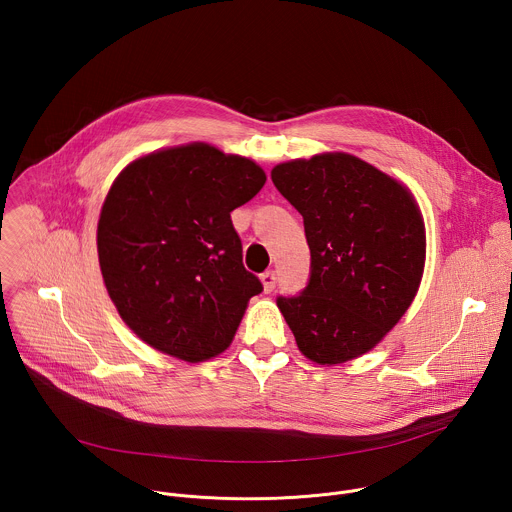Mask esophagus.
Returning a JSON list of instances; mask_svg holds the SVG:
<instances>
[{
	"label": "esophagus",
	"mask_w": 512,
	"mask_h": 512,
	"mask_svg": "<svg viewBox=\"0 0 512 512\" xmlns=\"http://www.w3.org/2000/svg\"><path fill=\"white\" fill-rule=\"evenodd\" d=\"M261 283H263V291H265V294H271L275 283H277L275 271H265V273L261 275Z\"/></svg>",
	"instance_id": "esophagus-1"
}]
</instances>
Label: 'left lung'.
Wrapping results in <instances>:
<instances>
[{"mask_svg":"<svg viewBox=\"0 0 512 512\" xmlns=\"http://www.w3.org/2000/svg\"><path fill=\"white\" fill-rule=\"evenodd\" d=\"M271 180L304 216L312 255L302 294L277 298L298 348L328 367L369 352L423 277L425 225L413 194L342 152L277 164Z\"/></svg>","mask_w":512,"mask_h":512,"instance_id":"1","label":"left lung"}]
</instances>
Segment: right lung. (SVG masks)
Returning <instances> with one entry per match:
<instances>
[{
	"mask_svg": "<svg viewBox=\"0 0 512 512\" xmlns=\"http://www.w3.org/2000/svg\"><path fill=\"white\" fill-rule=\"evenodd\" d=\"M265 180L253 160L202 141L141 156L115 178L99 216V265L145 344L186 362L229 348L263 291L243 265L231 212Z\"/></svg>",
	"mask_w": 512,
	"mask_h": 512,
	"instance_id": "right-lung-1",
	"label": "right lung"
}]
</instances>
